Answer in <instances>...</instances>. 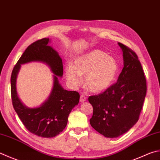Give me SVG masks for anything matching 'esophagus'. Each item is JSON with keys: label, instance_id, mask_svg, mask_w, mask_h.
Listing matches in <instances>:
<instances>
[{"label": "esophagus", "instance_id": "obj_1", "mask_svg": "<svg viewBox=\"0 0 160 160\" xmlns=\"http://www.w3.org/2000/svg\"><path fill=\"white\" fill-rule=\"evenodd\" d=\"M86 100V97L85 95H81V96H80V102H84Z\"/></svg>", "mask_w": 160, "mask_h": 160}]
</instances>
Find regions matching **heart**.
Wrapping results in <instances>:
<instances>
[{"label": "heart", "instance_id": "1", "mask_svg": "<svg viewBox=\"0 0 160 160\" xmlns=\"http://www.w3.org/2000/svg\"><path fill=\"white\" fill-rule=\"evenodd\" d=\"M118 64L113 57L100 50H92L74 60L73 65H66V77L73 88L79 86L85 76L86 86L94 92L107 90L115 80Z\"/></svg>", "mask_w": 160, "mask_h": 160}]
</instances>
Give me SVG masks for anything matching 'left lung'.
<instances>
[{"label": "left lung", "mask_w": 160, "mask_h": 160, "mask_svg": "<svg viewBox=\"0 0 160 160\" xmlns=\"http://www.w3.org/2000/svg\"><path fill=\"white\" fill-rule=\"evenodd\" d=\"M122 49L124 67L117 82L88 101L93 107L90 123L107 138H116L136 124L147 91L146 79L137 53L118 42Z\"/></svg>", "instance_id": "8db88e82"}]
</instances>
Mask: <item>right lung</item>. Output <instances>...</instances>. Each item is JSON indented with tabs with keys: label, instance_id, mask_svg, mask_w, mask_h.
I'll return each instance as SVG.
<instances>
[{
	"label": "right lung",
	"instance_id": "obj_1",
	"mask_svg": "<svg viewBox=\"0 0 160 160\" xmlns=\"http://www.w3.org/2000/svg\"><path fill=\"white\" fill-rule=\"evenodd\" d=\"M49 42V38H43L29 45L14 65L10 80L12 101L18 116L30 132L43 138H52L62 132L69 114L79 104L80 98L79 92L64 90L59 83L57 76H62V61L58 52L48 45ZM32 61L45 62L55 75L52 91L48 100L40 108H28L18 97L16 81L20 65Z\"/></svg>",
	"mask_w": 160,
	"mask_h": 160
}]
</instances>
